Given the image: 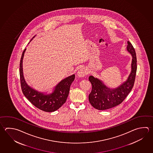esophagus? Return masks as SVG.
Returning <instances> with one entry per match:
<instances>
[{"label": "esophagus", "mask_w": 153, "mask_h": 153, "mask_svg": "<svg viewBox=\"0 0 153 153\" xmlns=\"http://www.w3.org/2000/svg\"><path fill=\"white\" fill-rule=\"evenodd\" d=\"M87 74H88V72H87V69L84 68H81V69L78 70L77 75L78 76V77H83L85 75H87Z\"/></svg>", "instance_id": "obj_1"}]
</instances>
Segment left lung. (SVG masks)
I'll return each mask as SVG.
<instances>
[{
  "instance_id": "obj_1",
  "label": "left lung",
  "mask_w": 153,
  "mask_h": 153,
  "mask_svg": "<svg viewBox=\"0 0 153 153\" xmlns=\"http://www.w3.org/2000/svg\"><path fill=\"white\" fill-rule=\"evenodd\" d=\"M127 49L132 56L131 71L127 81L119 87L110 89L98 78L92 76H89V80L92 85V90L89 95V101L96 109H108L121 104L132 89L137 70V59L135 50L129 41Z\"/></svg>"
}]
</instances>
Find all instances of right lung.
<instances>
[{"mask_svg":"<svg viewBox=\"0 0 153 153\" xmlns=\"http://www.w3.org/2000/svg\"><path fill=\"white\" fill-rule=\"evenodd\" d=\"M25 50L26 49H24L22 55L19 68L22 92L26 98L38 109L46 112L55 111L65 103L69 93L70 87L75 79V75L70 76L61 81L55 87L54 91L50 94L45 95L43 92H39L29 86L24 78L23 59Z\"/></svg>","mask_w":153,"mask_h":153,"instance_id":"obj_1","label":"right lung"}]
</instances>
